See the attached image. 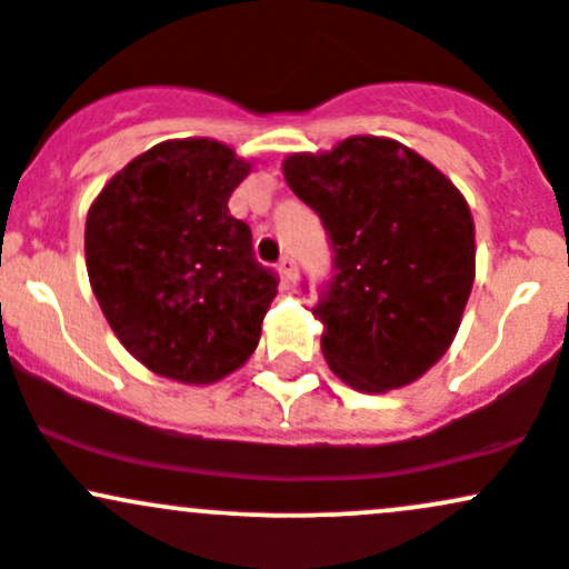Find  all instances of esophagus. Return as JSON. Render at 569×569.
Listing matches in <instances>:
<instances>
[{
    "instance_id": "obj_1",
    "label": "esophagus",
    "mask_w": 569,
    "mask_h": 569,
    "mask_svg": "<svg viewBox=\"0 0 569 569\" xmlns=\"http://www.w3.org/2000/svg\"><path fill=\"white\" fill-rule=\"evenodd\" d=\"M279 277H282L284 284H296L298 282V266L292 258H282L279 260Z\"/></svg>"
}]
</instances>
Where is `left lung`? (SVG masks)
<instances>
[{"label":"left lung","mask_w":569,"mask_h":569,"mask_svg":"<svg viewBox=\"0 0 569 569\" xmlns=\"http://www.w3.org/2000/svg\"><path fill=\"white\" fill-rule=\"evenodd\" d=\"M282 170L331 236L336 277L311 309L331 371L360 393L420 380L453 345L472 292L463 194L418 151L377 136L290 154Z\"/></svg>","instance_id":"8db88e82"}]
</instances>
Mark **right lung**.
<instances>
[{
    "label": "right lung",
    "instance_id": "1",
    "mask_svg": "<svg viewBox=\"0 0 569 569\" xmlns=\"http://www.w3.org/2000/svg\"><path fill=\"white\" fill-rule=\"evenodd\" d=\"M252 170L230 146H151L102 187L87 213V271L124 350L154 375L211 385L254 352L277 277L228 209Z\"/></svg>",
    "mask_w": 569,
    "mask_h": 569
}]
</instances>
